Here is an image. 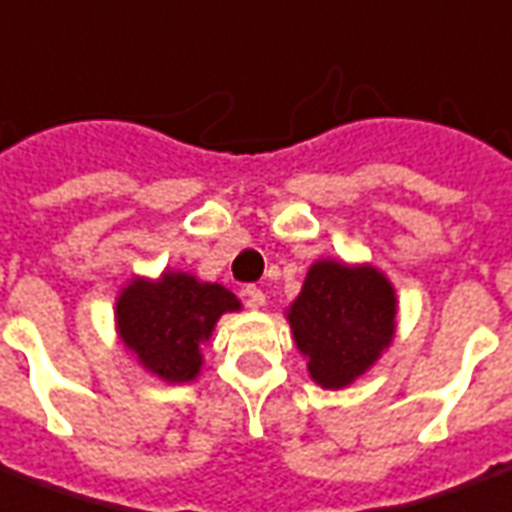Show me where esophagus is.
Instances as JSON below:
<instances>
[{"mask_svg":"<svg viewBox=\"0 0 512 512\" xmlns=\"http://www.w3.org/2000/svg\"><path fill=\"white\" fill-rule=\"evenodd\" d=\"M244 298H247L249 308H260L265 303L263 290H260V287H255V284H247V287H244Z\"/></svg>","mask_w":512,"mask_h":512,"instance_id":"1","label":"esophagus"}]
</instances>
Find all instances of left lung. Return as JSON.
Wrapping results in <instances>:
<instances>
[{"instance_id": "obj_1", "label": "left lung", "mask_w": 512, "mask_h": 512, "mask_svg": "<svg viewBox=\"0 0 512 512\" xmlns=\"http://www.w3.org/2000/svg\"><path fill=\"white\" fill-rule=\"evenodd\" d=\"M290 325L314 381L338 389L362 376L392 341L395 292L370 265L319 260L292 303Z\"/></svg>"}]
</instances>
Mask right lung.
I'll use <instances>...</instances> for the list:
<instances>
[{"instance_id":"1","label":"right lung","mask_w":512,"mask_h":512,"mask_svg":"<svg viewBox=\"0 0 512 512\" xmlns=\"http://www.w3.org/2000/svg\"><path fill=\"white\" fill-rule=\"evenodd\" d=\"M239 300L220 284L195 282L187 273H163L161 282L128 284L117 300V325L128 349L166 381H190L201 368L198 346Z\"/></svg>"}]
</instances>
